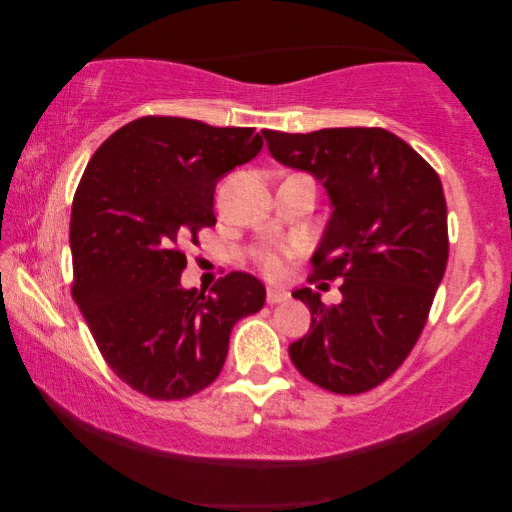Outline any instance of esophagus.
<instances>
[{"mask_svg":"<svg viewBox=\"0 0 512 512\" xmlns=\"http://www.w3.org/2000/svg\"><path fill=\"white\" fill-rule=\"evenodd\" d=\"M284 300H289V293H286L284 289H275V286H270V289H268V303L277 305V303H284Z\"/></svg>","mask_w":512,"mask_h":512,"instance_id":"obj_1","label":"esophagus"}]
</instances>
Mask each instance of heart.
<instances>
[{
	"label": "heart",
	"mask_w": 512,
	"mask_h": 512,
	"mask_svg": "<svg viewBox=\"0 0 512 512\" xmlns=\"http://www.w3.org/2000/svg\"><path fill=\"white\" fill-rule=\"evenodd\" d=\"M261 265L265 272H270V275H279V270H282V261H279V256L275 254V251H263Z\"/></svg>",
	"instance_id": "b5f03b06"
}]
</instances>
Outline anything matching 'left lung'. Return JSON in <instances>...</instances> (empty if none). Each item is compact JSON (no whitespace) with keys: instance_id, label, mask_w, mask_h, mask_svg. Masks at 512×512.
Returning <instances> with one entry per match:
<instances>
[{"instance_id":"8db88e82","label":"left lung","mask_w":512,"mask_h":512,"mask_svg":"<svg viewBox=\"0 0 512 512\" xmlns=\"http://www.w3.org/2000/svg\"><path fill=\"white\" fill-rule=\"evenodd\" d=\"M263 137L272 158L310 172L331 198L310 282L345 279L338 305H324L307 286L293 291L312 324L289 356L317 387L363 394L408 359L429 317L450 254L443 184L384 128L263 130Z\"/></svg>"}]
</instances>
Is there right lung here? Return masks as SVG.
Segmentation results:
<instances>
[{
  "label": "right lung",
  "mask_w": 512,
  "mask_h": 512,
  "mask_svg": "<svg viewBox=\"0 0 512 512\" xmlns=\"http://www.w3.org/2000/svg\"><path fill=\"white\" fill-rule=\"evenodd\" d=\"M263 149L254 128L144 116L116 130L76 188L72 296L104 361L158 401L219 377L233 326L265 303V286L228 272L209 293L181 286V244L216 223L214 188Z\"/></svg>",
  "instance_id": "obj_1"
}]
</instances>
